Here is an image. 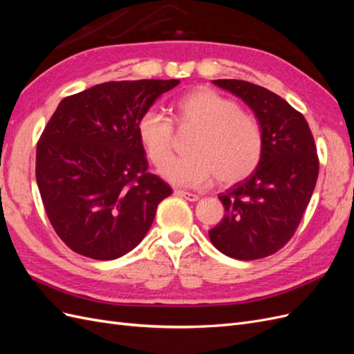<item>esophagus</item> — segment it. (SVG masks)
I'll return each instance as SVG.
<instances>
[{"mask_svg":"<svg viewBox=\"0 0 354 354\" xmlns=\"http://www.w3.org/2000/svg\"><path fill=\"white\" fill-rule=\"evenodd\" d=\"M174 194L180 198H185L189 202H196L199 199V196L196 194H190V192H185V190H176Z\"/></svg>","mask_w":354,"mask_h":354,"instance_id":"1","label":"esophagus"}]
</instances>
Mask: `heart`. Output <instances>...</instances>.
I'll use <instances>...</instances> for the list:
<instances>
[{
    "label": "heart",
    "instance_id": "obj_1",
    "mask_svg": "<svg viewBox=\"0 0 354 354\" xmlns=\"http://www.w3.org/2000/svg\"><path fill=\"white\" fill-rule=\"evenodd\" d=\"M176 124L196 128L190 155L173 159L162 169L169 183L185 187L207 185L217 174L224 185L248 177L263 153V133L255 118L216 90L201 87L174 103ZM137 136L147 158L156 167L173 155L174 125L158 109L145 111L137 121Z\"/></svg>",
    "mask_w": 354,
    "mask_h": 354
}]
</instances>
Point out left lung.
<instances>
[{
	"label": "left lung",
	"instance_id": "obj_1",
	"mask_svg": "<svg viewBox=\"0 0 354 354\" xmlns=\"http://www.w3.org/2000/svg\"><path fill=\"white\" fill-rule=\"evenodd\" d=\"M212 84L250 106L261 127L263 153L250 177L220 194L226 214L209 239L232 259H264L292 238L312 198L319 174L315 138L306 118L277 94L241 80Z\"/></svg>",
	"mask_w": 354,
	"mask_h": 354
}]
</instances>
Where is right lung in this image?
<instances>
[{
    "mask_svg": "<svg viewBox=\"0 0 354 354\" xmlns=\"http://www.w3.org/2000/svg\"><path fill=\"white\" fill-rule=\"evenodd\" d=\"M178 80L111 81L63 99L37 146V183L59 238L94 260L134 250L173 194L147 173L137 121Z\"/></svg>",
    "mask_w": 354,
    "mask_h": 354,
    "instance_id": "obj_1",
    "label": "right lung"
}]
</instances>
